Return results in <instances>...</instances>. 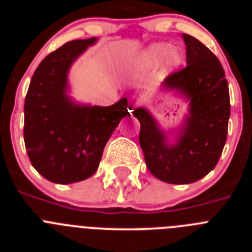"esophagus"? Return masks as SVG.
<instances>
[{"label":"esophagus","instance_id":"esophagus-1","mask_svg":"<svg viewBox=\"0 0 252 252\" xmlns=\"http://www.w3.org/2000/svg\"><path fill=\"white\" fill-rule=\"evenodd\" d=\"M137 106V101H135V99H131L130 102H128V112H132L135 108H136Z\"/></svg>","mask_w":252,"mask_h":252}]
</instances>
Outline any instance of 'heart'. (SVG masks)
Wrapping results in <instances>:
<instances>
[{
	"mask_svg": "<svg viewBox=\"0 0 252 252\" xmlns=\"http://www.w3.org/2000/svg\"><path fill=\"white\" fill-rule=\"evenodd\" d=\"M166 49H168V45H165V44H155V45L150 46L149 50L146 51V59L151 62V63H154V62H158L162 55L165 54L166 66L175 68V66H178L182 63L183 54L177 48L169 49L168 51H166Z\"/></svg>",
	"mask_w": 252,
	"mask_h": 252,
	"instance_id": "heart-1",
	"label": "heart"
}]
</instances>
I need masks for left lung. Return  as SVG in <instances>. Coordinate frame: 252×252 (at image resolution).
Masks as SVG:
<instances>
[{
	"instance_id": "obj_1",
	"label": "left lung",
	"mask_w": 252,
	"mask_h": 252,
	"mask_svg": "<svg viewBox=\"0 0 252 252\" xmlns=\"http://www.w3.org/2000/svg\"><path fill=\"white\" fill-rule=\"evenodd\" d=\"M187 66L165 78L164 90L177 91L189 101V113L175 144L146 108H136L140 146L154 177L170 184H189L217 165L227 139L230 93L222 64L199 40L183 34Z\"/></svg>"
}]
</instances>
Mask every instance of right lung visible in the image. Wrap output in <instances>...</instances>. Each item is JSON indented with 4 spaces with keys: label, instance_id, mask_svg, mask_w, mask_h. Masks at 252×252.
<instances>
[{
    "label": "right lung",
    "instance_id": "right-lung-1",
    "mask_svg": "<svg viewBox=\"0 0 252 252\" xmlns=\"http://www.w3.org/2000/svg\"><path fill=\"white\" fill-rule=\"evenodd\" d=\"M97 37L73 40L44 58L25 98L24 140L31 164L57 184L92 177L103 149L127 112V98L112 106L75 103L68 94V72Z\"/></svg>",
    "mask_w": 252,
    "mask_h": 252
}]
</instances>
